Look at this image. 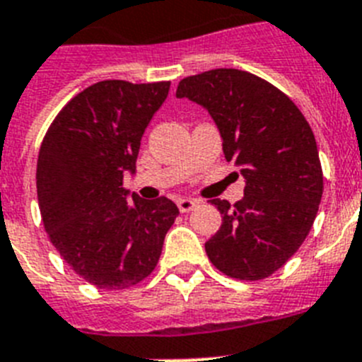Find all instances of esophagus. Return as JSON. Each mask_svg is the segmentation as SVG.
Listing matches in <instances>:
<instances>
[{
    "instance_id": "1",
    "label": "esophagus",
    "mask_w": 362,
    "mask_h": 362,
    "mask_svg": "<svg viewBox=\"0 0 362 362\" xmlns=\"http://www.w3.org/2000/svg\"><path fill=\"white\" fill-rule=\"evenodd\" d=\"M178 209H180L182 214H187V211H193V209L197 208V204H199V200L195 199H180L178 202Z\"/></svg>"
}]
</instances>
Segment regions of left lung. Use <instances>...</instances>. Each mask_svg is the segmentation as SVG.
<instances>
[{
  "instance_id": "8db88e82",
  "label": "left lung",
  "mask_w": 362,
  "mask_h": 362,
  "mask_svg": "<svg viewBox=\"0 0 362 362\" xmlns=\"http://www.w3.org/2000/svg\"><path fill=\"white\" fill-rule=\"evenodd\" d=\"M176 97L208 110L224 156L245 178V197L233 206L211 200L223 224L204 245L209 261L238 279L274 274L305 241L322 199L311 127L284 92L241 69L182 78Z\"/></svg>"
}]
</instances>
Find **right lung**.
I'll return each instance as SVG.
<instances>
[{
    "mask_svg": "<svg viewBox=\"0 0 362 362\" xmlns=\"http://www.w3.org/2000/svg\"><path fill=\"white\" fill-rule=\"evenodd\" d=\"M171 83L101 81L51 123L36 163L45 232L64 261L99 289L139 284L156 267L178 208L123 187Z\"/></svg>",
    "mask_w": 362,
    "mask_h": 362,
    "instance_id": "right-lung-1",
    "label": "right lung"
}]
</instances>
